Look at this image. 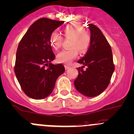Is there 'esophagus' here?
Segmentation results:
<instances>
[{"mask_svg":"<svg viewBox=\"0 0 134 134\" xmlns=\"http://www.w3.org/2000/svg\"><path fill=\"white\" fill-rule=\"evenodd\" d=\"M65 69H68L70 68V65H65Z\"/></svg>","mask_w":134,"mask_h":134,"instance_id":"1","label":"esophagus"}]
</instances>
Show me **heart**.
Segmentation results:
<instances>
[{"label":"heart","mask_w":134,"mask_h":134,"mask_svg":"<svg viewBox=\"0 0 134 134\" xmlns=\"http://www.w3.org/2000/svg\"><path fill=\"white\" fill-rule=\"evenodd\" d=\"M62 31L66 39H70L69 45L70 47L58 54V61L68 64L77 57L79 51L81 53L87 52L91 44V35L88 30L83 29V26L79 23H72L64 26ZM63 40V37L58 32L54 31L50 34L49 41L56 49L61 48Z\"/></svg>","instance_id":"1"}]
</instances>
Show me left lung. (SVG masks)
<instances>
[{
    "mask_svg": "<svg viewBox=\"0 0 134 134\" xmlns=\"http://www.w3.org/2000/svg\"><path fill=\"white\" fill-rule=\"evenodd\" d=\"M88 25L91 44L85 55L77 61L84 65L77 68L79 74L74 81V86L83 95L93 97L107 88L114 70V65L111 46L102 31L93 24ZM85 66L86 70H83Z\"/></svg>",
    "mask_w": 134,
    "mask_h": 134,
    "instance_id": "8db88e82",
    "label": "left lung"
}]
</instances>
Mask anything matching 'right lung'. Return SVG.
<instances>
[{
	"label": "right lung",
	"mask_w": 134,
	"mask_h": 134,
	"mask_svg": "<svg viewBox=\"0 0 134 134\" xmlns=\"http://www.w3.org/2000/svg\"><path fill=\"white\" fill-rule=\"evenodd\" d=\"M64 21L42 18L35 21L20 41L16 55L14 72L22 90L29 97L44 98L53 90L56 81L65 71L62 64L53 65L55 58L50 34Z\"/></svg>",
	"instance_id": "1"
}]
</instances>
